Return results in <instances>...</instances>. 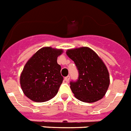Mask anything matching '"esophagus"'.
Listing matches in <instances>:
<instances>
[{
  "mask_svg": "<svg viewBox=\"0 0 131 131\" xmlns=\"http://www.w3.org/2000/svg\"><path fill=\"white\" fill-rule=\"evenodd\" d=\"M70 76H66V77H65L64 78V80L66 81V82H69V80H70Z\"/></svg>",
  "mask_w": 131,
  "mask_h": 131,
  "instance_id": "obj_1",
  "label": "esophagus"
}]
</instances>
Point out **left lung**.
<instances>
[{
    "label": "left lung",
    "instance_id": "obj_1",
    "mask_svg": "<svg viewBox=\"0 0 131 131\" xmlns=\"http://www.w3.org/2000/svg\"><path fill=\"white\" fill-rule=\"evenodd\" d=\"M67 55L76 64L78 79L70 82L74 96L80 101L92 103L105 95L110 84L108 71L99 56L88 47L68 50Z\"/></svg>",
    "mask_w": 131,
    "mask_h": 131
}]
</instances>
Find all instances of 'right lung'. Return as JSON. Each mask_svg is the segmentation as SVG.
<instances>
[{
  "label": "right lung",
  "instance_id": "1",
  "mask_svg": "<svg viewBox=\"0 0 131 131\" xmlns=\"http://www.w3.org/2000/svg\"><path fill=\"white\" fill-rule=\"evenodd\" d=\"M62 50L51 47L40 49L26 63L20 76L23 92L36 102L49 101L57 95L63 80L57 57Z\"/></svg>",
  "mask_w": 131,
  "mask_h": 131
}]
</instances>
